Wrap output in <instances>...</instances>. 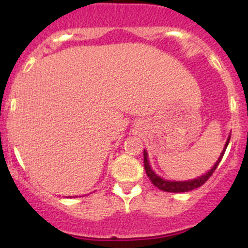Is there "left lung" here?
<instances>
[{"mask_svg":"<svg viewBox=\"0 0 248 248\" xmlns=\"http://www.w3.org/2000/svg\"><path fill=\"white\" fill-rule=\"evenodd\" d=\"M230 139H231V136H229V139H227L226 143H225V147H224V150L221 152L220 156H219L218 161L216 162L215 166L212 167V169L210 170V171H207L205 175L201 176V177L196 178V179H191V181H186V182H171V181H166V179L161 178L160 176L156 175L155 172L153 171L152 168L149 166V162H148V154L146 150L143 152V160H144V169H146V173L147 176L149 177L150 181H152V183L156 187H158V189L162 190V191H167V192H186V191H191L193 189H197L201 186H203L204 183L211 177V175L213 172H215V170L217 169L219 162L221 161V158H223L224 154H225V150H226L227 146H229V142H230Z\"/></svg>","mask_w":248,"mask_h":248,"instance_id":"obj_1","label":"left lung"}]
</instances>
